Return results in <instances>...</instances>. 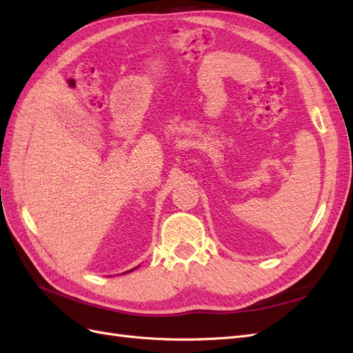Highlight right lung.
<instances>
[{
  "mask_svg": "<svg viewBox=\"0 0 353 353\" xmlns=\"http://www.w3.org/2000/svg\"><path fill=\"white\" fill-rule=\"evenodd\" d=\"M138 266H140V265H138ZM138 266H135V268H132V270H130V271H126V272H132L134 270H137V268H138ZM126 272H123V274H126Z\"/></svg>",
  "mask_w": 353,
  "mask_h": 353,
  "instance_id": "1",
  "label": "right lung"
}]
</instances>
